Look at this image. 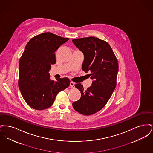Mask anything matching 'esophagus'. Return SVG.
Here are the masks:
<instances>
[{
  "label": "esophagus",
  "mask_w": 153,
  "mask_h": 153,
  "mask_svg": "<svg viewBox=\"0 0 153 153\" xmlns=\"http://www.w3.org/2000/svg\"><path fill=\"white\" fill-rule=\"evenodd\" d=\"M70 87L71 88H74V83L72 82V81H71V82H70Z\"/></svg>",
  "instance_id": "esophagus-1"
}]
</instances>
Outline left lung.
Here are the masks:
<instances>
[{
    "label": "left lung",
    "mask_w": 153,
    "mask_h": 153,
    "mask_svg": "<svg viewBox=\"0 0 153 153\" xmlns=\"http://www.w3.org/2000/svg\"><path fill=\"white\" fill-rule=\"evenodd\" d=\"M74 45L82 51L84 59L82 69L89 73L92 81L87 90L79 83L75 85L81 97L73 102V108L84 115L94 114L109 100L117 85L118 62L111 47L105 41L95 36L74 39Z\"/></svg>",
    "instance_id": "8db88e82"
}]
</instances>
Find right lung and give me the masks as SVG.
<instances>
[{
  "label": "right lung",
  "instance_id": "add662e5",
  "mask_svg": "<svg viewBox=\"0 0 153 153\" xmlns=\"http://www.w3.org/2000/svg\"><path fill=\"white\" fill-rule=\"evenodd\" d=\"M68 40L48 32L34 36L26 45L19 63L18 85L24 100L32 108H48L58 93L69 87L68 78L54 81L49 73L51 65L56 62L55 51Z\"/></svg>",
  "mask_w": 153,
  "mask_h": 153
}]
</instances>
